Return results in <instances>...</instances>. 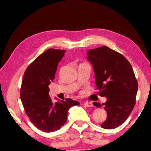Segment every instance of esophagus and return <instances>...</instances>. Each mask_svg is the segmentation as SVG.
I'll list each match as a JSON object with an SVG mask.
<instances>
[{"label":"esophagus","mask_w":151,"mask_h":151,"mask_svg":"<svg viewBox=\"0 0 151 151\" xmlns=\"http://www.w3.org/2000/svg\"><path fill=\"white\" fill-rule=\"evenodd\" d=\"M84 105L86 107H91L93 106V103H90V102H85V103H84Z\"/></svg>","instance_id":"esophagus-1"}]
</instances>
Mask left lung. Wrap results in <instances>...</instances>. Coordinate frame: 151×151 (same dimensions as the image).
<instances>
[{"instance_id":"8db88e82","label":"left lung","mask_w":151,"mask_h":151,"mask_svg":"<svg viewBox=\"0 0 151 151\" xmlns=\"http://www.w3.org/2000/svg\"><path fill=\"white\" fill-rule=\"evenodd\" d=\"M86 58L93 65L99 95L106 98L102 104L93 103L106 111L107 118L101 126L115 129L126 121L136 103L138 83L132 66L123 55L106 46L89 50Z\"/></svg>"}]
</instances>
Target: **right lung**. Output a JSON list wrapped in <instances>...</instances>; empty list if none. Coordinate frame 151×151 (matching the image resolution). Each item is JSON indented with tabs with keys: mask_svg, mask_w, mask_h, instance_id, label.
<instances>
[{
	"mask_svg": "<svg viewBox=\"0 0 151 151\" xmlns=\"http://www.w3.org/2000/svg\"><path fill=\"white\" fill-rule=\"evenodd\" d=\"M66 50L50 48L40 55L25 70L20 88V99L25 112L40 131L50 132L60 129L67 120L71 106L79 103L71 99L51 101L48 85L54 80L58 63Z\"/></svg>",
	"mask_w": 151,
	"mask_h": 151,
	"instance_id": "right-lung-1",
	"label": "right lung"
}]
</instances>
